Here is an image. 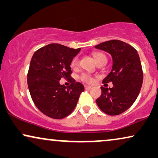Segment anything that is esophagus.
I'll use <instances>...</instances> for the list:
<instances>
[{"instance_id":"obj_1","label":"esophagus","mask_w":158,"mask_h":158,"mask_svg":"<svg viewBox=\"0 0 158 158\" xmlns=\"http://www.w3.org/2000/svg\"><path fill=\"white\" fill-rule=\"evenodd\" d=\"M92 88L91 86H87V85H85V89H90Z\"/></svg>"}]
</instances>
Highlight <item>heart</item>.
I'll use <instances>...</instances> for the list:
<instances>
[{
  "instance_id": "1",
  "label": "heart",
  "mask_w": 158,
  "mask_h": 158,
  "mask_svg": "<svg viewBox=\"0 0 158 158\" xmlns=\"http://www.w3.org/2000/svg\"><path fill=\"white\" fill-rule=\"evenodd\" d=\"M93 57L97 63H100V62L103 60H107L106 55L101 52L94 53ZM79 58H78L77 57H75L72 60V61H71V66H72L73 69H76V68H77L78 65H79ZM80 79L81 81H83L84 82L88 83V84H91L93 82V78L90 75L87 74V73H83V74H81L80 77Z\"/></svg>"
}]
</instances>
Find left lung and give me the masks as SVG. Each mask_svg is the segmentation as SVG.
Here are the masks:
<instances>
[{
	"mask_svg": "<svg viewBox=\"0 0 158 158\" xmlns=\"http://www.w3.org/2000/svg\"><path fill=\"white\" fill-rule=\"evenodd\" d=\"M95 47L110 54L113 60L111 72L102 81L105 85L111 81L113 87H101L102 93L96 103L107 114H120L133 105L141 90L143 71L139 54L132 46L119 40L105 41Z\"/></svg>",
	"mask_w": 158,
	"mask_h": 158,
	"instance_id": "8db88e82",
	"label": "left lung"
}]
</instances>
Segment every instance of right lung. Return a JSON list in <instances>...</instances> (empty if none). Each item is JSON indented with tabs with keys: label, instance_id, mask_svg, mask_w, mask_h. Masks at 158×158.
I'll use <instances>...</instances> for the list:
<instances>
[{
	"label": "right lung",
	"instance_id": "right-lung-1",
	"mask_svg": "<svg viewBox=\"0 0 158 158\" xmlns=\"http://www.w3.org/2000/svg\"><path fill=\"white\" fill-rule=\"evenodd\" d=\"M59 44H50L33 54L27 73V85L33 103L45 115L63 119L75 109L81 92L82 84L71 77V64L80 51ZM61 77L69 78L71 85L59 84Z\"/></svg>",
	"mask_w": 158,
	"mask_h": 158
}]
</instances>
